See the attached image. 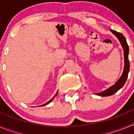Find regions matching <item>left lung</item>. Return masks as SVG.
<instances>
[{"label": "left lung", "mask_w": 134, "mask_h": 134, "mask_svg": "<svg viewBox=\"0 0 134 134\" xmlns=\"http://www.w3.org/2000/svg\"><path fill=\"white\" fill-rule=\"evenodd\" d=\"M111 31L118 37L119 41H120L121 44L122 46L123 49H124V63H125L124 64V69L122 75L121 76V77L119 78L118 81L116 82L114 85L111 86L108 89L105 90L101 93L96 94L99 96H101V97H108V96L112 95V94H115L116 92H118L120 88H122L124 85H125L126 80H127L128 73L130 72V62H129L128 58L129 46L127 45V41H126V39L121 33H119V32H117L114 30H112V29H111Z\"/></svg>", "instance_id": "left-lung-1"}]
</instances>
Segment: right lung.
I'll return each instance as SVG.
<instances>
[{"label":"right lung","mask_w":134,"mask_h":134,"mask_svg":"<svg viewBox=\"0 0 134 134\" xmlns=\"http://www.w3.org/2000/svg\"><path fill=\"white\" fill-rule=\"evenodd\" d=\"M57 94H58V92H57V93H56V94H55V95H54V97H53V98H52V99H51V100H49V101H48V102H47V103H46L43 104V105H41V106H45V105H48V104H49V103H51V102H52V100H53V99H54V97H55V96H56V95H57Z\"/></svg>","instance_id":"obj_1"}]
</instances>
